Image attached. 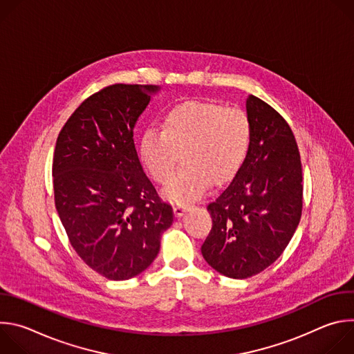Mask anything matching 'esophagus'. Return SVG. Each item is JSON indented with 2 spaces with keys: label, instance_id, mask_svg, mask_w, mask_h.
<instances>
[{
  "label": "esophagus",
  "instance_id": "esophagus-1",
  "mask_svg": "<svg viewBox=\"0 0 354 354\" xmlns=\"http://www.w3.org/2000/svg\"><path fill=\"white\" fill-rule=\"evenodd\" d=\"M187 209H189V207H187L186 205H175V206H174V213H175L176 217H180V216H183V214L186 213Z\"/></svg>",
  "mask_w": 354,
  "mask_h": 354
}]
</instances>
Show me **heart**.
<instances>
[{
  "label": "heart",
  "mask_w": 354,
  "mask_h": 354,
  "mask_svg": "<svg viewBox=\"0 0 354 354\" xmlns=\"http://www.w3.org/2000/svg\"><path fill=\"white\" fill-rule=\"evenodd\" d=\"M250 141L252 124L245 111L187 100L165 113L162 130H144L138 153L147 172L161 185L169 182L183 154L185 169L164 189V196L190 203L207 192L210 182L225 183L239 171Z\"/></svg>",
  "instance_id": "obj_1"
}]
</instances>
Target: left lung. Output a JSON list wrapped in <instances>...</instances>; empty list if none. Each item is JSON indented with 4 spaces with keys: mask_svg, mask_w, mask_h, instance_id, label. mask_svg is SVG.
<instances>
[{
    "mask_svg": "<svg viewBox=\"0 0 354 354\" xmlns=\"http://www.w3.org/2000/svg\"><path fill=\"white\" fill-rule=\"evenodd\" d=\"M249 153L231 183L209 203L212 230L201 255L218 273L248 279L269 268L292 238L302 212V168L283 116L249 95Z\"/></svg>",
    "mask_w": 354,
    "mask_h": 354,
    "instance_id": "left-lung-1",
    "label": "left lung"
}]
</instances>
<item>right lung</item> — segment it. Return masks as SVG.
Instances as JSON below:
<instances>
[{"label": "right lung", "mask_w": 354, "mask_h": 354, "mask_svg": "<svg viewBox=\"0 0 354 354\" xmlns=\"http://www.w3.org/2000/svg\"><path fill=\"white\" fill-rule=\"evenodd\" d=\"M157 85L115 84L86 97L63 126L53 157L55 203L77 255L109 280L144 272L174 210L145 176L133 140Z\"/></svg>", "instance_id": "obj_1"}]
</instances>
